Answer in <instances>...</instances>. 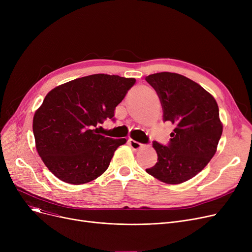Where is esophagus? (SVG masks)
<instances>
[{
    "label": "esophagus",
    "instance_id": "1",
    "mask_svg": "<svg viewBox=\"0 0 252 252\" xmlns=\"http://www.w3.org/2000/svg\"><path fill=\"white\" fill-rule=\"evenodd\" d=\"M128 145H129V146L131 147V149H133V150H138V149H140L143 146V144H141L140 142H137V141H135L133 139H129L128 140Z\"/></svg>",
    "mask_w": 252,
    "mask_h": 252
}]
</instances>
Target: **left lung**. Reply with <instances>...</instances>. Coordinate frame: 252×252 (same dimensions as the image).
Segmentation results:
<instances>
[{
    "mask_svg": "<svg viewBox=\"0 0 252 252\" xmlns=\"http://www.w3.org/2000/svg\"><path fill=\"white\" fill-rule=\"evenodd\" d=\"M159 97L163 122L175 126L167 146L153 142L158 159L146 171L165 184L186 182L207 165L222 133L216 99L192 79L173 72L146 76Z\"/></svg>",
    "mask_w": 252,
    "mask_h": 252,
    "instance_id": "1",
    "label": "left lung"
}]
</instances>
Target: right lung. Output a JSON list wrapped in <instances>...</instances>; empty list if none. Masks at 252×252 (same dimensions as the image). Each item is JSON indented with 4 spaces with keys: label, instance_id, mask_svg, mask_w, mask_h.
<instances>
[{
    "label": "right lung",
    "instance_id": "1",
    "mask_svg": "<svg viewBox=\"0 0 252 252\" xmlns=\"http://www.w3.org/2000/svg\"><path fill=\"white\" fill-rule=\"evenodd\" d=\"M135 78L92 74L51 90L35 111L32 130L43 162L59 180L81 185L108 168L115 150L126 139L99 135L96 126L113 121L114 110Z\"/></svg>",
    "mask_w": 252,
    "mask_h": 252
}]
</instances>
